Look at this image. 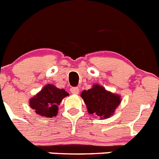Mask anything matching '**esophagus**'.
Segmentation results:
<instances>
[{
    "label": "esophagus",
    "mask_w": 159,
    "mask_h": 159,
    "mask_svg": "<svg viewBox=\"0 0 159 159\" xmlns=\"http://www.w3.org/2000/svg\"><path fill=\"white\" fill-rule=\"evenodd\" d=\"M70 91H71V93L75 94V95H77V94L80 93V88L78 87H72V88H71Z\"/></svg>",
    "instance_id": "esophagus-1"
}]
</instances>
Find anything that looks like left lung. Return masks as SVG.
I'll return each instance as SVG.
<instances>
[{
  "label": "left lung",
  "instance_id": "8db88e82",
  "mask_svg": "<svg viewBox=\"0 0 159 159\" xmlns=\"http://www.w3.org/2000/svg\"><path fill=\"white\" fill-rule=\"evenodd\" d=\"M81 97L86 103L88 112L99 116L101 119L111 116L121 101L119 95L107 92L99 84H95L93 88L88 91L84 90Z\"/></svg>",
  "mask_w": 159,
  "mask_h": 159
}]
</instances>
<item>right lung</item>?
Wrapping results in <instances>:
<instances>
[{"label":"right lung","mask_w":159,"mask_h":159,"mask_svg":"<svg viewBox=\"0 0 159 159\" xmlns=\"http://www.w3.org/2000/svg\"><path fill=\"white\" fill-rule=\"evenodd\" d=\"M68 93L64 89H59L54 85L48 84L35 97L32 98L29 105L41 116L51 118L58 112V105Z\"/></svg>","instance_id":"obj_1"}]
</instances>
